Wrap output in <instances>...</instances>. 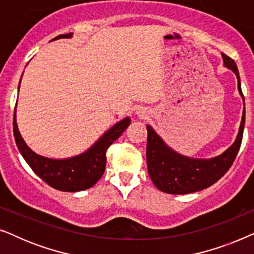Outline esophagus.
<instances>
[{"mask_svg":"<svg viewBox=\"0 0 254 254\" xmlns=\"http://www.w3.org/2000/svg\"><path fill=\"white\" fill-rule=\"evenodd\" d=\"M136 114L141 119H145L148 117V110L144 109V107H140V109L136 110Z\"/></svg>","mask_w":254,"mask_h":254,"instance_id":"obj_1","label":"esophagus"}]
</instances>
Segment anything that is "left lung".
Masks as SVG:
<instances>
[{"label":"left lung","instance_id":"8db88e82","mask_svg":"<svg viewBox=\"0 0 254 254\" xmlns=\"http://www.w3.org/2000/svg\"><path fill=\"white\" fill-rule=\"evenodd\" d=\"M222 58L225 67L234 71L237 77L238 91L244 103L237 65L231 58L225 54H222ZM244 125L245 107L234 143L221 155L207 159L192 158L178 154L163 141L150 125H147V165L152 183L159 190L169 194L199 192L211 186L227 173L234 163L241 148Z\"/></svg>","mask_w":254,"mask_h":254}]
</instances>
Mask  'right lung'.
<instances>
[{
  "label": "right lung",
  "instance_id": "1",
  "mask_svg": "<svg viewBox=\"0 0 254 254\" xmlns=\"http://www.w3.org/2000/svg\"><path fill=\"white\" fill-rule=\"evenodd\" d=\"M71 37L72 33L60 34L53 40ZM129 124V117H126L106 130L88 150L69 158L55 159L36 154L25 143L17 126L15 107L13 136L23 158L45 183L62 192H79L92 187L102 178L106 166V150L124 133Z\"/></svg>",
  "mask_w": 254,
  "mask_h": 254
}]
</instances>
